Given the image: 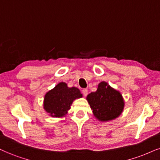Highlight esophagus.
<instances>
[{
    "instance_id": "esophagus-1",
    "label": "esophagus",
    "mask_w": 160,
    "mask_h": 160,
    "mask_svg": "<svg viewBox=\"0 0 160 160\" xmlns=\"http://www.w3.org/2000/svg\"><path fill=\"white\" fill-rule=\"evenodd\" d=\"M82 93H83V95L84 96H86L87 95H88V90H87V89H83V90H82Z\"/></svg>"
}]
</instances>
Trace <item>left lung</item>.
<instances>
[{
	"instance_id": "obj_1",
	"label": "left lung",
	"mask_w": 160,
	"mask_h": 160,
	"mask_svg": "<svg viewBox=\"0 0 160 160\" xmlns=\"http://www.w3.org/2000/svg\"><path fill=\"white\" fill-rule=\"evenodd\" d=\"M87 99L94 116L100 121L114 119L121 114L124 108L120 92L104 82L98 84L96 92L88 95Z\"/></svg>"
}]
</instances>
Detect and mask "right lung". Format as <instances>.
I'll use <instances>...</instances> for the list:
<instances>
[{
    "label": "right lung",
    "instance_id": "1",
    "mask_svg": "<svg viewBox=\"0 0 160 160\" xmlns=\"http://www.w3.org/2000/svg\"><path fill=\"white\" fill-rule=\"evenodd\" d=\"M82 97L77 88H68L64 82H61L44 96V108L53 117H62L70 109V105L76 98Z\"/></svg>",
    "mask_w": 160,
    "mask_h": 160
}]
</instances>
